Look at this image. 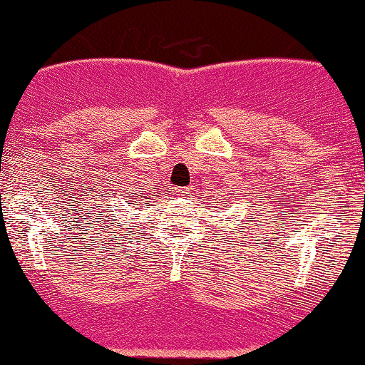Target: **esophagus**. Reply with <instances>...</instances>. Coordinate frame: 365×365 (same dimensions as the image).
<instances>
[{
	"instance_id": "obj_1",
	"label": "esophagus",
	"mask_w": 365,
	"mask_h": 365,
	"mask_svg": "<svg viewBox=\"0 0 365 365\" xmlns=\"http://www.w3.org/2000/svg\"><path fill=\"white\" fill-rule=\"evenodd\" d=\"M176 192H178L179 197H187L189 194H191V189H189V187H178Z\"/></svg>"
}]
</instances>
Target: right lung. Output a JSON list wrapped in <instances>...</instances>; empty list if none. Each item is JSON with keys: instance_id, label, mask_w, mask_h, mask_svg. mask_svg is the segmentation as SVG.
Masks as SVG:
<instances>
[{"instance_id": "obj_1", "label": "right lung", "mask_w": 365, "mask_h": 365, "mask_svg": "<svg viewBox=\"0 0 365 365\" xmlns=\"http://www.w3.org/2000/svg\"><path fill=\"white\" fill-rule=\"evenodd\" d=\"M138 197H141V196H139V194H138V196L133 197V199H138ZM143 199H149V197H148V196H143ZM133 202H136V201H128V204H133ZM108 212H113V209H109ZM111 217H116V214H111ZM111 224H113V222H111Z\"/></svg>"}]
</instances>
